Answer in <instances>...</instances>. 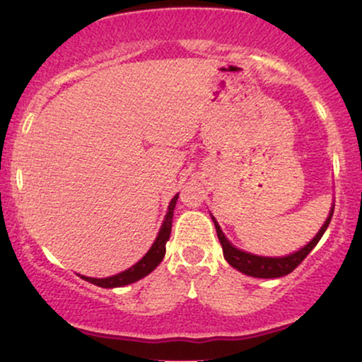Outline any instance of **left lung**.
I'll return each mask as SVG.
<instances>
[{"instance_id":"obj_1","label":"left lung","mask_w":362,"mask_h":362,"mask_svg":"<svg viewBox=\"0 0 362 362\" xmlns=\"http://www.w3.org/2000/svg\"><path fill=\"white\" fill-rule=\"evenodd\" d=\"M332 214H334V206H332L330 214H328L327 221L323 223V226L320 228V231L315 236L313 240L308 245L301 248V250L291 253V255L286 257H260V255H252V253H247L243 250H238V248L233 247L230 242L226 240V236L223 235L221 228L216 219L213 218L214 226H216V233H218L219 243L223 247V253H224V259H226L228 264L231 267H235L236 271L247 274V276L252 277H262V279H276V277H282V276H288L301 264L303 260L306 259V255L317 247V243L320 242L325 230L330 224Z\"/></svg>"}]
</instances>
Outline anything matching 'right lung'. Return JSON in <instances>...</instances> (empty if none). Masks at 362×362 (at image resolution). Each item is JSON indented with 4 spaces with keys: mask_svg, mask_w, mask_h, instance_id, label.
<instances>
[{
    "mask_svg": "<svg viewBox=\"0 0 362 362\" xmlns=\"http://www.w3.org/2000/svg\"><path fill=\"white\" fill-rule=\"evenodd\" d=\"M177 199H178V194L172 199V202H170L167 216H165V221L161 224V230L156 236L155 243L151 245V248H149L146 255H144L138 264L129 267L127 271L115 274V276H110V277H103V279H95V277H85V276H81V279L88 281L95 286H100V288H120V286H127V284H132V282L143 279V277H146L149 272L155 271L158 265H160V262L163 260L165 252H167V242L170 238V233H172V219H173V209H175Z\"/></svg>",
    "mask_w": 362,
    "mask_h": 362,
    "instance_id": "right-lung-1",
    "label": "right lung"
}]
</instances>
